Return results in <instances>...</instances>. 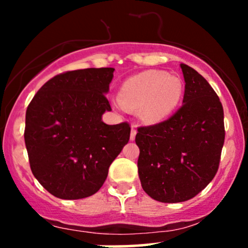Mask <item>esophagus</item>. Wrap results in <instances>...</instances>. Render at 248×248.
<instances>
[{"label":"esophagus","instance_id":"obj_1","mask_svg":"<svg viewBox=\"0 0 248 248\" xmlns=\"http://www.w3.org/2000/svg\"><path fill=\"white\" fill-rule=\"evenodd\" d=\"M136 129H135V127L134 126H132V130H130V140H135V136H136Z\"/></svg>","mask_w":248,"mask_h":248}]
</instances>
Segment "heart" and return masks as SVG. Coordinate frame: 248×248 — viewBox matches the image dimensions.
<instances>
[{
    "instance_id": "obj_1",
    "label": "heart",
    "mask_w": 248,
    "mask_h": 248,
    "mask_svg": "<svg viewBox=\"0 0 248 248\" xmlns=\"http://www.w3.org/2000/svg\"><path fill=\"white\" fill-rule=\"evenodd\" d=\"M183 92L179 77L158 70L143 71L124 82L120 90L121 102H116V107L136 110L142 122L154 124L175 112Z\"/></svg>"
}]
</instances>
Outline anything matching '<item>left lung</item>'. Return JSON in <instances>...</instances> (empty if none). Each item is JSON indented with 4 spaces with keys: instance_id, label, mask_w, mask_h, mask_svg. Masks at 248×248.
<instances>
[{
    "instance_id": "left-lung-1",
    "label": "left lung",
    "mask_w": 248,
    "mask_h": 248,
    "mask_svg": "<svg viewBox=\"0 0 248 248\" xmlns=\"http://www.w3.org/2000/svg\"><path fill=\"white\" fill-rule=\"evenodd\" d=\"M183 105L171 118L140 127L139 177L148 196L162 203L195 197L217 173L224 146V110L218 95L196 70L181 64Z\"/></svg>"
}]
</instances>
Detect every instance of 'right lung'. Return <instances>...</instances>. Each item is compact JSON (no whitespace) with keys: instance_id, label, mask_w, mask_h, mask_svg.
Instances as JSON below:
<instances>
[{"instance_id":"add662e5","label":"right lung","mask_w":248,"mask_h":248,"mask_svg":"<svg viewBox=\"0 0 248 248\" xmlns=\"http://www.w3.org/2000/svg\"><path fill=\"white\" fill-rule=\"evenodd\" d=\"M113 67L70 71L36 93L25 114L24 140L31 171L57 198L94 195L108 168L129 141L127 122L106 124Z\"/></svg>"}]
</instances>
